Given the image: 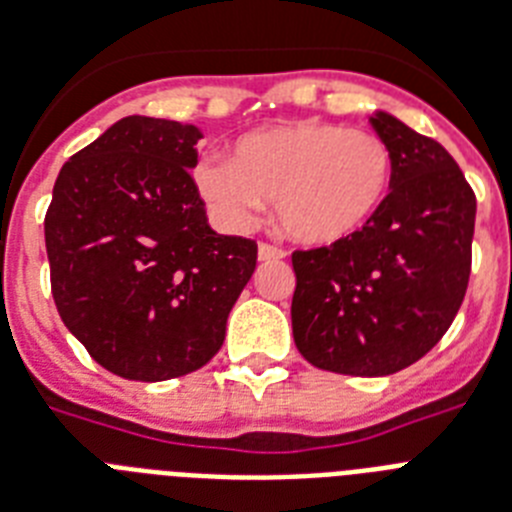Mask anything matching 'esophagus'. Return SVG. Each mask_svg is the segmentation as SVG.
Instances as JSON below:
<instances>
[{"instance_id":"1","label":"esophagus","mask_w":512,"mask_h":512,"mask_svg":"<svg viewBox=\"0 0 512 512\" xmlns=\"http://www.w3.org/2000/svg\"><path fill=\"white\" fill-rule=\"evenodd\" d=\"M285 259V251L277 246H272V243H261L259 246V261H280Z\"/></svg>"}]
</instances>
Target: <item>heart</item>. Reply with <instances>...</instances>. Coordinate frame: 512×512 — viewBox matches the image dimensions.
Here are the masks:
<instances>
[{"mask_svg": "<svg viewBox=\"0 0 512 512\" xmlns=\"http://www.w3.org/2000/svg\"><path fill=\"white\" fill-rule=\"evenodd\" d=\"M392 167L390 146L377 133L301 120L243 135L232 162L204 156L193 185L227 230H251L274 201L295 243L327 248L374 219L390 193Z\"/></svg>", "mask_w": 512, "mask_h": 512, "instance_id": "heart-1", "label": "heart"}]
</instances>
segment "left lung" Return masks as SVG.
<instances>
[{
    "label": "left lung",
    "mask_w": 512,
    "mask_h": 512,
    "mask_svg": "<svg viewBox=\"0 0 512 512\" xmlns=\"http://www.w3.org/2000/svg\"><path fill=\"white\" fill-rule=\"evenodd\" d=\"M392 151L382 209L353 238L293 253V337L316 369L387 377L424 358L471 274L476 196L455 159L398 117H371Z\"/></svg>",
    "instance_id": "8db88e82"
}]
</instances>
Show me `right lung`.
Returning a JSON list of instances; mask_svg holds the SVG:
<instances>
[{
    "label": "right lung",
    "instance_id": "1",
    "mask_svg": "<svg viewBox=\"0 0 512 512\" xmlns=\"http://www.w3.org/2000/svg\"><path fill=\"white\" fill-rule=\"evenodd\" d=\"M196 125L122 117L70 156L44 235L52 295L88 356L122 379L201 369L256 269V243L217 235L190 170Z\"/></svg>",
    "mask_w": 512,
    "mask_h": 512
}]
</instances>
